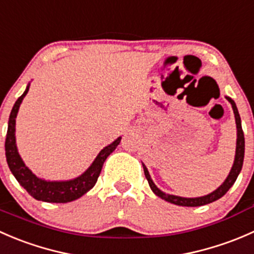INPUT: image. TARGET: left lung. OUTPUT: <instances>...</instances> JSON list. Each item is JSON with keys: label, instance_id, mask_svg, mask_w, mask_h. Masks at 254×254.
<instances>
[{"label": "left lung", "instance_id": "obj_1", "mask_svg": "<svg viewBox=\"0 0 254 254\" xmlns=\"http://www.w3.org/2000/svg\"><path fill=\"white\" fill-rule=\"evenodd\" d=\"M227 101L231 103L232 109H234V114H235V120H236V127H237V142H236V155H235V161L234 165H232L231 171H230L229 176L227 178L225 179L224 183L214 190L212 193L207 194V195L204 196H199V198H183V196H177V195H172V194H166L163 193L162 190L156 187V184L153 183L152 179H151L150 173H148L147 168L145 167V165L142 163L143 166V172H145V177L147 179L148 184H150V188L153 193L156 194L157 196H160L161 199H165L166 201L168 203L176 204V205H181V206H201V205H206V204L212 203V201L217 200L221 196H224L225 194L229 191V189L234 186V183L236 182L238 175H240L241 170H242V165H243V157H245V135H243V130H242V125H241V118L240 114H238L236 103L232 101L230 97H226Z\"/></svg>", "mask_w": 254, "mask_h": 254}]
</instances>
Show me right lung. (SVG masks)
Here are the masks:
<instances>
[{
	"label": "right lung",
	"mask_w": 254,
	"mask_h": 254,
	"mask_svg": "<svg viewBox=\"0 0 254 254\" xmlns=\"http://www.w3.org/2000/svg\"><path fill=\"white\" fill-rule=\"evenodd\" d=\"M28 91H29V86H27L24 93L17 99L13 108H12L11 115H9L8 129H7L6 142H4L6 158L9 170L16 177L18 183L37 200L47 201V203H68V201L76 200L93 188L94 184L97 183V179L101 175L104 161L117 148L122 137H118L111 145L106 146L98 153V156L93 161V163L89 166L88 170H86V172L82 173L77 178L61 182H50L39 178L24 165L19 153H18L16 145L17 113Z\"/></svg>",
	"instance_id": "obj_1"
}]
</instances>
